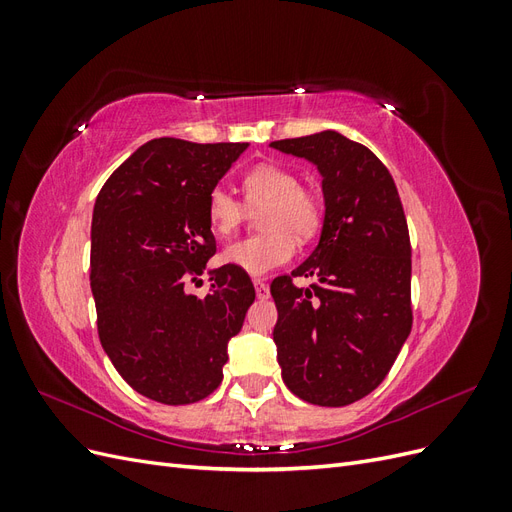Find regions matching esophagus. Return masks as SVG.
<instances>
[{
    "label": "esophagus",
    "instance_id": "34e87169",
    "mask_svg": "<svg viewBox=\"0 0 512 512\" xmlns=\"http://www.w3.org/2000/svg\"><path fill=\"white\" fill-rule=\"evenodd\" d=\"M254 288H256V297L260 299V301H265V299H269V284L267 282H262V280H254Z\"/></svg>",
    "mask_w": 512,
    "mask_h": 512
}]
</instances>
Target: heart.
Segmentation results:
<instances>
[{
  "label": "heart",
  "instance_id": "b5f03b06",
  "mask_svg": "<svg viewBox=\"0 0 512 512\" xmlns=\"http://www.w3.org/2000/svg\"><path fill=\"white\" fill-rule=\"evenodd\" d=\"M243 198L250 209H258L256 235L230 243L222 252L226 265L250 275H265L284 265L299 241H309L322 226V203L316 192L299 185V177L280 164H258L245 173ZM207 220L215 235L228 237L243 218L245 207L224 188H213L207 196Z\"/></svg>",
  "mask_w": 512,
  "mask_h": 512
}]
</instances>
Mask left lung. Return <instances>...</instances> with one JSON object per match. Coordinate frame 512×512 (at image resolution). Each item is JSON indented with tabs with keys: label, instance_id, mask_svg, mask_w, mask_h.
<instances>
[{
	"label": "left lung",
	"instance_id": "obj_1",
	"mask_svg": "<svg viewBox=\"0 0 512 512\" xmlns=\"http://www.w3.org/2000/svg\"><path fill=\"white\" fill-rule=\"evenodd\" d=\"M271 147L318 166L327 205L314 254L271 284L282 378L307 404L348 406L386 378L412 329L406 213L389 168L361 143L327 130ZM303 274L317 284L294 287Z\"/></svg>",
	"mask_w": 512,
	"mask_h": 512
}]
</instances>
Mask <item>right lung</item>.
Returning a JSON list of instances; mask_svg holds the SVG:
<instances>
[{
    "label": "right lung",
    "mask_w": 512,
    "mask_h": 512,
    "mask_svg": "<svg viewBox=\"0 0 512 512\" xmlns=\"http://www.w3.org/2000/svg\"><path fill=\"white\" fill-rule=\"evenodd\" d=\"M247 143L153 138L106 179L91 222V292L98 337L136 393L185 406L218 389L228 342L256 299L250 275L211 271L205 297L188 292L215 254L207 196Z\"/></svg>",
    "instance_id": "right-lung-1"
}]
</instances>
